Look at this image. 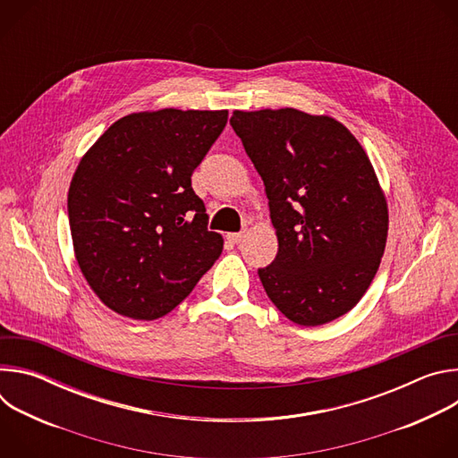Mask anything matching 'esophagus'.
Wrapping results in <instances>:
<instances>
[{
  "label": "esophagus",
  "mask_w": 458,
  "mask_h": 458,
  "mask_svg": "<svg viewBox=\"0 0 458 458\" xmlns=\"http://www.w3.org/2000/svg\"><path fill=\"white\" fill-rule=\"evenodd\" d=\"M228 239L232 241V242H241L242 239H244V232H233V233H228Z\"/></svg>",
  "instance_id": "obj_1"
}]
</instances>
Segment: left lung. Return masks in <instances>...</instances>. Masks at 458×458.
Segmentation results:
<instances>
[{"label": "left lung", "mask_w": 458, "mask_h": 458, "mask_svg": "<svg viewBox=\"0 0 458 458\" xmlns=\"http://www.w3.org/2000/svg\"><path fill=\"white\" fill-rule=\"evenodd\" d=\"M235 134L265 182L279 250L260 268L292 322L320 326L369 288L387 237V203L369 157L330 115L297 108L235 110Z\"/></svg>", "instance_id": "1"}]
</instances>
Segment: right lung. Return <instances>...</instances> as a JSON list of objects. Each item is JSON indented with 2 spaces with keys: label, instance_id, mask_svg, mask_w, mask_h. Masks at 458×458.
Returning <instances> with one entry per match:
<instances>
[{
  "label": "right lung",
  "instance_id": "add662e5",
  "mask_svg": "<svg viewBox=\"0 0 458 458\" xmlns=\"http://www.w3.org/2000/svg\"><path fill=\"white\" fill-rule=\"evenodd\" d=\"M228 110L134 112L81 157L69 188L76 260L119 315L154 320L190 295L223 251L191 188Z\"/></svg>",
  "mask_w": 458,
  "mask_h": 458
}]
</instances>
